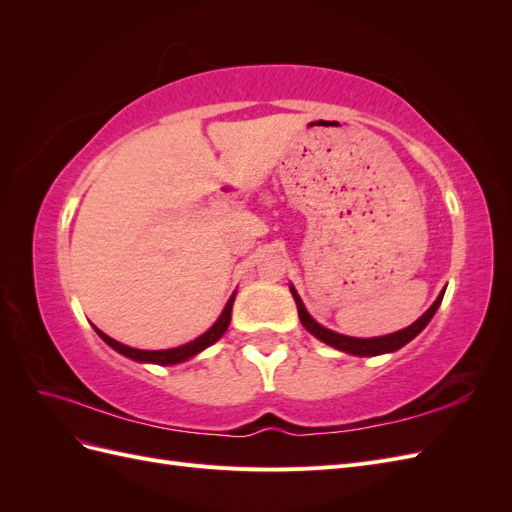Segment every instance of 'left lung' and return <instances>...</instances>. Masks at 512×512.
<instances>
[{"instance_id": "left-lung-1", "label": "left lung", "mask_w": 512, "mask_h": 512, "mask_svg": "<svg viewBox=\"0 0 512 512\" xmlns=\"http://www.w3.org/2000/svg\"><path fill=\"white\" fill-rule=\"evenodd\" d=\"M446 290V288H444ZM444 290L438 294V299L433 301V305L427 309V312L418 318L416 322H412L410 327L401 329V331H395V333H389V335H380V337H348V335H342V333H335L327 327H322L320 322H316L312 316H309V312L305 309L301 297L297 288H294L290 284V292H292V299L294 303H297V309H299V318H301V324L303 327L312 333L316 339H320V342H324L327 346L335 348V350H342L346 354H354V356H378V354H386V352H395L399 348H404L408 342H412V339L421 333L429 320L433 318V314L438 312V307L442 303V297H444Z\"/></svg>"}]
</instances>
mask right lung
<instances>
[{
    "mask_svg": "<svg viewBox=\"0 0 512 512\" xmlns=\"http://www.w3.org/2000/svg\"><path fill=\"white\" fill-rule=\"evenodd\" d=\"M235 297H237V290L230 294V299L226 301L220 318L213 322L211 329H207L200 337L192 339V342L183 344V346H177V348H168V350H138V348H130V346H126V344H119L117 339L108 337L106 333H102V331L96 329V327H94V329H96V333L104 339V342H106L108 346H111L113 350H117L119 354L128 356V359H132V361H138V363H153V365H177V363H185V361L194 359L196 354H200L205 348L213 346V344L218 342V339L226 333L228 324H230L232 303H235Z\"/></svg>",
    "mask_w": 512,
    "mask_h": 512,
    "instance_id": "1",
    "label": "right lung"
}]
</instances>
